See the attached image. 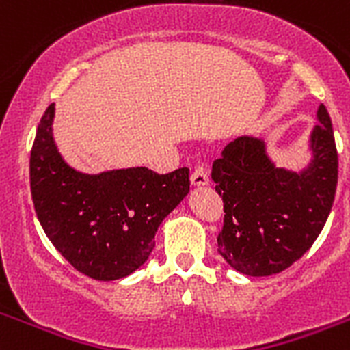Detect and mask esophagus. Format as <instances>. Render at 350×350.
I'll return each mask as SVG.
<instances>
[{
  "mask_svg": "<svg viewBox=\"0 0 350 350\" xmlns=\"http://www.w3.org/2000/svg\"><path fill=\"white\" fill-rule=\"evenodd\" d=\"M193 185H208V170L205 165H198L191 175Z\"/></svg>",
  "mask_w": 350,
  "mask_h": 350,
  "instance_id": "1",
  "label": "esophagus"
}]
</instances>
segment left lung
<instances>
[{
  "instance_id": "obj_1",
  "label": "left lung",
  "mask_w": 350,
  "mask_h": 350,
  "mask_svg": "<svg viewBox=\"0 0 350 350\" xmlns=\"http://www.w3.org/2000/svg\"><path fill=\"white\" fill-rule=\"evenodd\" d=\"M308 138L312 157L299 172L280 168L258 137L234 138L213 161L212 180L224 202L219 254L250 277L280 273L323 231L338 182V154L326 107Z\"/></svg>"
}]
</instances>
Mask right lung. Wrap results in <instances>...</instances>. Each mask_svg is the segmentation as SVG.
Listing matches in <instances>:
<instances>
[{"mask_svg": "<svg viewBox=\"0 0 350 350\" xmlns=\"http://www.w3.org/2000/svg\"><path fill=\"white\" fill-rule=\"evenodd\" d=\"M55 108L45 110L31 148L29 180L36 217L61 256L96 280L128 277L152 252L165 217L189 193V168H71L52 135Z\"/></svg>", "mask_w": 350, "mask_h": 350, "instance_id": "1", "label": "right lung"}]
</instances>
